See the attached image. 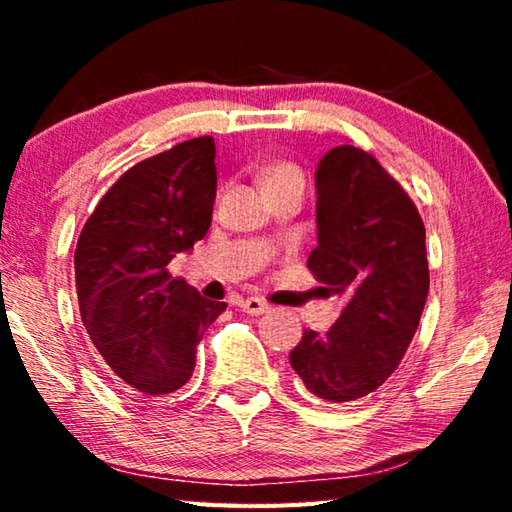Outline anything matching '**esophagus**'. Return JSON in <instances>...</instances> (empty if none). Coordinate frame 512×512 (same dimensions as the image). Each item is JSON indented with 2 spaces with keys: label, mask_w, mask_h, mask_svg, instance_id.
<instances>
[{
  "label": "esophagus",
  "mask_w": 512,
  "mask_h": 512,
  "mask_svg": "<svg viewBox=\"0 0 512 512\" xmlns=\"http://www.w3.org/2000/svg\"><path fill=\"white\" fill-rule=\"evenodd\" d=\"M239 307L246 311V314H250V316H259V314H264V311H268V302L264 300V298H257V296H250V298H244V300H239Z\"/></svg>",
  "instance_id": "34e87169"
}]
</instances>
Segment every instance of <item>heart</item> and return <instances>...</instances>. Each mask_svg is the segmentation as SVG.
<instances>
[{"instance_id": "heart-1", "label": "heart", "mask_w": 512, "mask_h": 512, "mask_svg": "<svg viewBox=\"0 0 512 512\" xmlns=\"http://www.w3.org/2000/svg\"><path fill=\"white\" fill-rule=\"evenodd\" d=\"M264 192H275V189L300 187L305 189V171L296 162H273L262 171Z\"/></svg>"}]
</instances>
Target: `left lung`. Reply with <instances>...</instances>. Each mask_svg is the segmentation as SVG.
<instances>
[{"label": "left lung", "mask_w": 512, "mask_h": 512, "mask_svg": "<svg viewBox=\"0 0 512 512\" xmlns=\"http://www.w3.org/2000/svg\"><path fill=\"white\" fill-rule=\"evenodd\" d=\"M316 192L307 268L345 309L329 332L305 329L289 359L309 393L343 404L377 391L409 350L429 293L427 246L418 207L368 151H329Z\"/></svg>", "instance_id": "1"}]
</instances>
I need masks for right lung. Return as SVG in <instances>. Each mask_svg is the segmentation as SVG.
Masks as SVG:
<instances>
[{
  "label": "right lung",
  "instance_id": "add662e5",
  "mask_svg": "<svg viewBox=\"0 0 512 512\" xmlns=\"http://www.w3.org/2000/svg\"><path fill=\"white\" fill-rule=\"evenodd\" d=\"M216 146L180 142L121 173L85 221L74 253L83 327L115 377L146 397L187 384L203 329L225 311L169 262L212 223Z\"/></svg>",
  "mask_w": 512,
  "mask_h": 512
}]
</instances>
